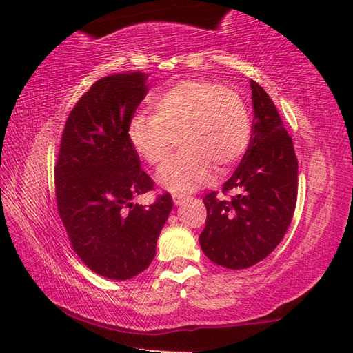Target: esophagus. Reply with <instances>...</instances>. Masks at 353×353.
<instances>
[{
    "label": "esophagus",
    "mask_w": 353,
    "mask_h": 353,
    "mask_svg": "<svg viewBox=\"0 0 353 353\" xmlns=\"http://www.w3.org/2000/svg\"><path fill=\"white\" fill-rule=\"evenodd\" d=\"M188 196L182 194V193H172V201H174L176 205H181L183 201H187Z\"/></svg>",
    "instance_id": "1"
}]
</instances>
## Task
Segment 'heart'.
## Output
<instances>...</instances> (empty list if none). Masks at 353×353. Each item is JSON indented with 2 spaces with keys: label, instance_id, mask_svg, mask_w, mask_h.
Here are the masks:
<instances>
[{
  "label": "heart",
  "instance_id": "heart-1",
  "mask_svg": "<svg viewBox=\"0 0 353 353\" xmlns=\"http://www.w3.org/2000/svg\"><path fill=\"white\" fill-rule=\"evenodd\" d=\"M154 115L137 113L128 126L134 151L151 166L168 160L177 137L182 151L159 171L171 191H191L210 182L214 166L224 171L248 151L252 121L234 88L207 79H183L151 98Z\"/></svg>",
  "mask_w": 353,
  "mask_h": 353
}]
</instances>
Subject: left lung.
<instances>
[{
	"label": "left lung",
	"instance_id": "8db88e82",
	"mask_svg": "<svg viewBox=\"0 0 353 353\" xmlns=\"http://www.w3.org/2000/svg\"><path fill=\"white\" fill-rule=\"evenodd\" d=\"M252 137L241 163L216 191L202 199L207 208L201 248L213 263L246 270L266 259L288 230L297 201V157L292 139L270 94L250 81Z\"/></svg>",
	"mask_w": 353,
	"mask_h": 353
}]
</instances>
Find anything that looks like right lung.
<instances>
[{
	"label": "right lung",
	"mask_w": 353,
	"mask_h": 353,
	"mask_svg": "<svg viewBox=\"0 0 353 353\" xmlns=\"http://www.w3.org/2000/svg\"><path fill=\"white\" fill-rule=\"evenodd\" d=\"M146 79L135 71L94 82L70 112L54 166L57 210L71 248L105 279H132L151 265L172 208L170 193L148 207L132 202L154 188L128 140Z\"/></svg>",
	"instance_id": "obj_1"
}]
</instances>
